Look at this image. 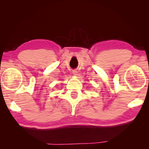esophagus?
Returning a JSON list of instances; mask_svg holds the SVG:
<instances>
[{
  "label": "esophagus",
  "instance_id": "34e87169",
  "mask_svg": "<svg viewBox=\"0 0 149 149\" xmlns=\"http://www.w3.org/2000/svg\"><path fill=\"white\" fill-rule=\"evenodd\" d=\"M72 72H73V74H74V75H76L77 74V70H73Z\"/></svg>",
  "mask_w": 149,
  "mask_h": 149
}]
</instances>
